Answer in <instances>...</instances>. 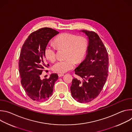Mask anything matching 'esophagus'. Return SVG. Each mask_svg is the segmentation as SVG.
<instances>
[{
  "mask_svg": "<svg viewBox=\"0 0 132 132\" xmlns=\"http://www.w3.org/2000/svg\"><path fill=\"white\" fill-rule=\"evenodd\" d=\"M64 75V74H62V73H59V74H58V76H59L60 77L63 76Z\"/></svg>",
  "mask_w": 132,
  "mask_h": 132,
  "instance_id": "obj_1",
  "label": "esophagus"
}]
</instances>
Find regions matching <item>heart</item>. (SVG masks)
Here are the masks:
<instances>
[{"label": "heart", "instance_id": "heart-1", "mask_svg": "<svg viewBox=\"0 0 132 132\" xmlns=\"http://www.w3.org/2000/svg\"><path fill=\"white\" fill-rule=\"evenodd\" d=\"M55 45L58 48H66V60H60L53 66L54 72L64 73L72 69L77 62L81 61L86 54L88 42L86 38L82 36L64 33L60 34L54 40ZM56 47L51 44L46 45L44 50L45 57L51 62H54L56 57Z\"/></svg>", "mask_w": 132, "mask_h": 132}]
</instances>
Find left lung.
Segmentation results:
<instances>
[{"instance_id": "1", "label": "left lung", "mask_w": 132, "mask_h": 132, "mask_svg": "<svg viewBox=\"0 0 132 132\" xmlns=\"http://www.w3.org/2000/svg\"><path fill=\"white\" fill-rule=\"evenodd\" d=\"M88 38L86 58L75 69L83 79L73 78L70 87L72 98L80 103H88L96 98L108 76L109 57L106 48L99 35L93 31L81 30Z\"/></svg>"}]
</instances>
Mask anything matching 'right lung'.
<instances>
[{"label": "right lung", "instance_id": "add662e5", "mask_svg": "<svg viewBox=\"0 0 132 132\" xmlns=\"http://www.w3.org/2000/svg\"><path fill=\"white\" fill-rule=\"evenodd\" d=\"M59 32L44 28L32 32L21 48L19 62L21 83L27 95L32 100L46 101L53 93L57 73H52L49 78L41 79L40 75L49 66L45 64L44 50L50 40ZM47 70H46L47 71Z\"/></svg>", "mask_w": 132, "mask_h": 132}]
</instances>
